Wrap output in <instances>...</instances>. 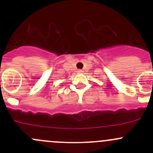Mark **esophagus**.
Here are the masks:
<instances>
[{"label":"esophagus","mask_w":153,"mask_h":153,"mask_svg":"<svg viewBox=\"0 0 153 153\" xmlns=\"http://www.w3.org/2000/svg\"><path fill=\"white\" fill-rule=\"evenodd\" d=\"M78 73H81V72H82V70H81V69H78Z\"/></svg>","instance_id":"obj_1"}]
</instances>
